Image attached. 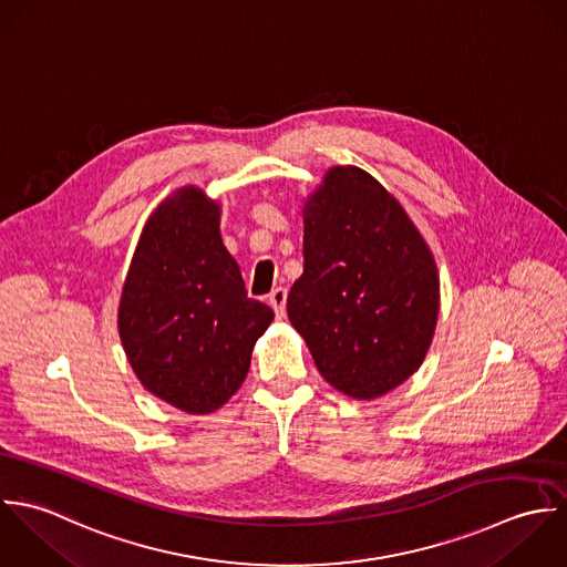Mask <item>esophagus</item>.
<instances>
[{
  "label": "esophagus",
  "mask_w": 567,
  "mask_h": 567,
  "mask_svg": "<svg viewBox=\"0 0 567 567\" xmlns=\"http://www.w3.org/2000/svg\"><path fill=\"white\" fill-rule=\"evenodd\" d=\"M269 305L276 311V318H285V307H287V289L278 287L269 293Z\"/></svg>",
  "instance_id": "esophagus-1"
}]
</instances>
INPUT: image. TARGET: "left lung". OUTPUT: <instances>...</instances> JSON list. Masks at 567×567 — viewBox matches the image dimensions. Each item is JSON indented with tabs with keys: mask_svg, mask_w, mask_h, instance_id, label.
<instances>
[{
	"mask_svg": "<svg viewBox=\"0 0 567 567\" xmlns=\"http://www.w3.org/2000/svg\"><path fill=\"white\" fill-rule=\"evenodd\" d=\"M302 219L305 271L289 320L336 390L379 399L430 350L441 309L434 254L396 197L357 166L329 168Z\"/></svg>",
	"mask_w": 567,
	"mask_h": 567,
	"instance_id": "obj_1",
	"label": "left lung"
}]
</instances>
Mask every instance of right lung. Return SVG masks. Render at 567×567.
Wrapping results in <instances>:
<instances>
[{"label":"right lung","mask_w":567,"mask_h":567,"mask_svg":"<svg viewBox=\"0 0 567 567\" xmlns=\"http://www.w3.org/2000/svg\"><path fill=\"white\" fill-rule=\"evenodd\" d=\"M219 227L221 206L202 188L168 195L140 234L117 307L135 377L188 414L227 403L274 320L267 305L247 298Z\"/></svg>","instance_id":"1"}]
</instances>
